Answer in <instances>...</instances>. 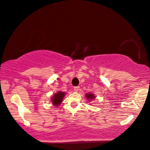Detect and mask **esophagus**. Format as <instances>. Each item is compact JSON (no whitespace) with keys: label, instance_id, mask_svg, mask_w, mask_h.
I'll use <instances>...</instances> for the list:
<instances>
[{"label":"esophagus","instance_id":"esophagus-1","mask_svg":"<svg viewBox=\"0 0 150 150\" xmlns=\"http://www.w3.org/2000/svg\"><path fill=\"white\" fill-rule=\"evenodd\" d=\"M74 90L75 91H78L79 90V87H74Z\"/></svg>","mask_w":150,"mask_h":150}]
</instances>
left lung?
<instances>
[{"mask_svg":"<svg viewBox=\"0 0 150 150\" xmlns=\"http://www.w3.org/2000/svg\"><path fill=\"white\" fill-rule=\"evenodd\" d=\"M85 97L87 98V100H89V102H90V101H92V100H94V98H96V96H94V94L90 93H87V94H86Z\"/></svg>","mask_w":150,"mask_h":150,"instance_id":"8db88e82","label":"left lung"}]
</instances>
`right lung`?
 Returning <instances> with one entry per match:
<instances>
[{"instance_id": "right-lung-1", "label": "right lung", "mask_w": 150, "mask_h": 150, "mask_svg": "<svg viewBox=\"0 0 150 150\" xmlns=\"http://www.w3.org/2000/svg\"><path fill=\"white\" fill-rule=\"evenodd\" d=\"M65 95V92L58 91L57 93H54L53 97L51 98V102H52V104L55 106H58L63 102V99Z\"/></svg>"}]
</instances>
